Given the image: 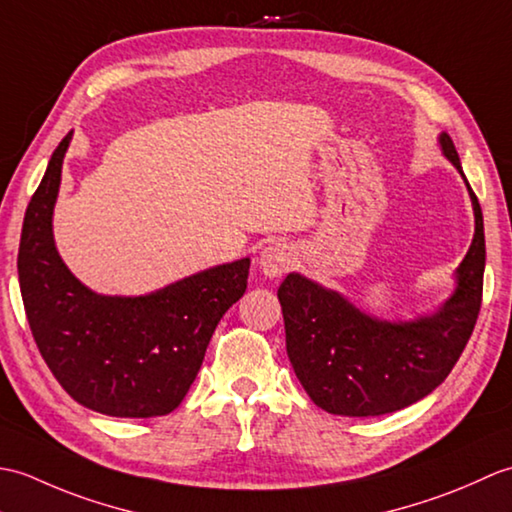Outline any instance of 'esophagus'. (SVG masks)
Returning <instances> with one entry per match:
<instances>
[{
  "label": "esophagus",
  "instance_id": "1",
  "mask_svg": "<svg viewBox=\"0 0 512 512\" xmlns=\"http://www.w3.org/2000/svg\"><path fill=\"white\" fill-rule=\"evenodd\" d=\"M295 262V253H292V248L288 244H268L262 250V257H259V266H262L264 275L266 277H279L284 275L286 270Z\"/></svg>",
  "mask_w": 512,
  "mask_h": 512
}]
</instances>
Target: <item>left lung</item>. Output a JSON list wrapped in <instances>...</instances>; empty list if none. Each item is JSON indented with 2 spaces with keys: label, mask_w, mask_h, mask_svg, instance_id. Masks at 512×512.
<instances>
[{
  "label": "left lung",
  "mask_w": 512,
  "mask_h": 512,
  "mask_svg": "<svg viewBox=\"0 0 512 512\" xmlns=\"http://www.w3.org/2000/svg\"><path fill=\"white\" fill-rule=\"evenodd\" d=\"M440 145L462 173L449 134L440 136ZM469 193L473 244L458 268L453 297L431 317L380 321L297 273L281 281L288 358L314 405L339 416H380L413 405L451 374L473 334L484 288V217L471 187Z\"/></svg>",
  "instance_id": "left-lung-1"
}]
</instances>
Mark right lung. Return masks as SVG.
<instances>
[{
	"mask_svg": "<svg viewBox=\"0 0 512 512\" xmlns=\"http://www.w3.org/2000/svg\"><path fill=\"white\" fill-rule=\"evenodd\" d=\"M72 132L26 209L17 255L32 336L59 385L116 418L167 416L187 396L224 312L242 299L250 259L209 268L145 297H103L54 248L52 209Z\"/></svg>",
	"mask_w": 512,
	"mask_h": 512,
	"instance_id": "obj_1",
	"label": "right lung"
}]
</instances>
